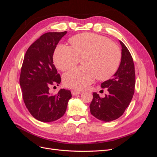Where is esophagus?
<instances>
[{
    "instance_id": "esophagus-1",
    "label": "esophagus",
    "mask_w": 157,
    "mask_h": 157,
    "mask_svg": "<svg viewBox=\"0 0 157 157\" xmlns=\"http://www.w3.org/2000/svg\"><path fill=\"white\" fill-rule=\"evenodd\" d=\"M71 93H72L73 96H77V95L80 94V91H76V90H73V91H71Z\"/></svg>"
}]
</instances>
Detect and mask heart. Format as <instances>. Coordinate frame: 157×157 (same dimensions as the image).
Listing matches in <instances>:
<instances>
[{
    "mask_svg": "<svg viewBox=\"0 0 157 157\" xmlns=\"http://www.w3.org/2000/svg\"><path fill=\"white\" fill-rule=\"evenodd\" d=\"M71 46L59 44L55 50L54 62L61 71H66L77 65L83 58L82 67H76L64 74L66 86L81 90L99 80L110 78L118 69L121 60L118 47L108 38L92 33L75 35L70 39Z\"/></svg>",
    "mask_w": 157,
    "mask_h": 157,
    "instance_id": "heart-1",
    "label": "heart"
}]
</instances>
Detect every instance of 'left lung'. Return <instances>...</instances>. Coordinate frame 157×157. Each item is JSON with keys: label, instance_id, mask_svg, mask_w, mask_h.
<instances>
[{"label": "left lung", "instance_id": "left-lung-1", "mask_svg": "<svg viewBox=\"0 0 157 157\" xmlns=\"http://www.w3.org/2000/svg\"><path fill=\"white\" fill-rule=\"evenodd\" d=\"M121 61L111 79L101 83L102 88H107L108 95L100 98L96 92L90 105V113L98 119L110 122L121 117L129 105L134 94L136 75L134 63L129 50L121 40Z\"/></svg>", "mask_w": 157, "mask_h": 157}]
</instances>
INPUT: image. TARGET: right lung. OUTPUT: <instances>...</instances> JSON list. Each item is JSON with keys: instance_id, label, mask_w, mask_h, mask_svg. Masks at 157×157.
<instances>
[{"instance_id": "add662e5", "label": "right lung", "mask_w": 157, "mask_h": 157, "mask_svg": "<svg viewBox=\"0 0 157 157\" xmlns=\"http://www.w3.org/2000/svg\"><path fill=\"white\" fill-rule=\"evenodd\" d=\"M66 33H44L29 47L23 59L20 77L23 101L31 115L41 122H53L63 116L72 97L68 90L61 89L55 95L49 92L50 86L61 82L53 55Z\"/></svg>"}]
</instances>
